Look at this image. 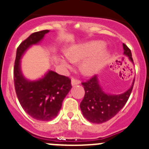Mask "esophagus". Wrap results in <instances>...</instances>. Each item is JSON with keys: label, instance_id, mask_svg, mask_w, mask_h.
I'll use <instances>...</instances> for the list:
<instances>
[{"label": "esophagus", "instance_id": "esophagus-1", "mask_svg": "<svg viewBox=\"0 0 149 149\" xmlns=\"http://www.w3.org/2000/svg\"><path fill=\"white\" fill-rule=\"evenodd\" d=\"M71 83H72V86H75V85L80 84V81L79 80H77V79H75V78H72Z\"/></svg>", "mask_w": 149, "mask_h": 149}]
</instances>
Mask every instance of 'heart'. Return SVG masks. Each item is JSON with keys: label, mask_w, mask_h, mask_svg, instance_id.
I'll return each instance as SVG.
<instances>
[{"label": "heart", "mask_w": 149, "mask_h": 149, "mask_svg": "<svg viewBox=\"0 0 149 149\" xmlns=\"http://www.w3.org/2000/svg\"><path fill=\"white\" fill-rule=\"evenodd\" d=\"M104 45L102 42L94 41L72 48L68 52L66 58L62 59L61 63L68 67L74 61L86 58L81 64L82 71L88 75L93 74L105 64L110 57V52Z\"/></svg>", "instance_id": "obj_1"}]
</instances>
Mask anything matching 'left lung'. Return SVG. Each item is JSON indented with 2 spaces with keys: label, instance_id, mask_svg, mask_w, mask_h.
Masks as SVG:
<instances>
[{
  "label": "left lung",
  "instance_id": "1",
  "mask_svg": "<svg viewBox=\"0 0 149 149\" xmlns=\"http://www.w3.org/2000/svg\"><path fill=\"white\" fill-rule=\"evenodd\" d=\"M124 54L128 56L133 63L130 48L123 44ZM134 80L131 87L121 94L106 93L99 83L98 77L94 75L86 82L82 83L84 87L85 96L80 104L83 116L93 124H102L114 117L125 105L132 91Z\"/></svg>",
  "mask_w": 149,
  "mask_h": 149
}]
</instances>
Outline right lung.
Listing matches in <instances>:
<instances>
[{
    "label": "right lung",
    "instance_id": "add662e5",
    "mask_svg": "<svg viewBox=\"0 0 149 149\" xmlns=\"http://www.w3.org/2000/svg\"><path fill=\"white\" fill-rule=\"evenodd\" d=\"M49 30L30 35L17 49L14 66V83L18 100L23 110L32 118L48 121L57 116L62 102L72 88L71 80L53 71H48L42 78L31 81L25 78L21 71L20 59L25 51L40 42Z\"/></svg>",
    "mask_w": 149,
    "mask_h": 149
}]
</instances>
